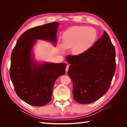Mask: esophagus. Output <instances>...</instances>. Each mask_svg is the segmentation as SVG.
<instances>
[{"label":"esophagus","instance_id":"obj_1","mask_svg":"<svg viewBox=\"0 0 127 127\" xmlns=\"http://www.w3.org/2000/svg\"><path fill=\"white\" fill-rule=\"evenodd\" d=\"M69 67V64H67V66H66V72H67V71H68V70Z\"/></svg>","mask_w":127,"mask_h":127}]
</instances>
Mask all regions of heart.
Here are the masks:
<instances>
[{
	"label": "heart",
	"instance_id": "b5f03b06",
	"mask_svg": "<svg viewBox=\"0 0 127 127\" xmlns=\"http://www.w3.org/2000/svg\"><path fill=\"white\" fill-rule=\"evenodd\" d=\"M96 39V31L94 29L85 26H74L64 33L63 43L59 47L62 51L72 48L73 55H82L93 46Z\"/></svg>",
	"mask_w": 127,
	"mask_h": 127
}]
</instances>
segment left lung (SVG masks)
<instances>
[{
	"label": "left lung",
	"mask_w": 127,
	"mask_h": 127,
	"mask_svg": "<svg viewBox=\"0 0 127 127\" xmlns=\"http://www.w3.org/2000/svg\"><path fill=\"white\" fill-rule=\"evenodd\" d=\"M71 65L68 74L72 80L75 100L90 104L108 91L116 71V51L107 33L96 41L85 53L66 57Z\"/></svg>",
	"instance_id": "obj_1"
}]
</instances>
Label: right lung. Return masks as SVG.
I'll return each instance as SVG.
<instances>
[{
  "label": "right lung",
  "instance_id": "1",
  "mask_svg": "<svg viewBox=\"0 0 127 127\" xmlns=\"http://www.w3.org/2000/svg\"><path fill=\"white\" fill-rule=\"evenodd\" d=\"M59 25L55 22L26 31L18 38L11 53L10 77L15 91L22 100L32 106H42L51 101L56 79L66 71L65 63H38L33 52L37 40L56 45Z\"/></svg>",
  "mask_w": 127,
  "mask_h": 127
}]
</instances>
